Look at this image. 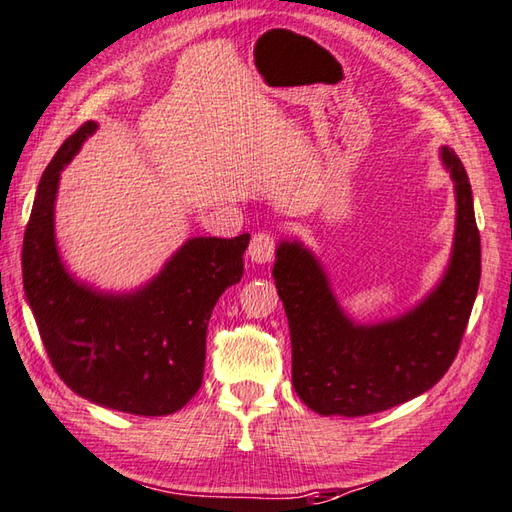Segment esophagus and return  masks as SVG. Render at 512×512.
Here are the masks:
<instances>
[{"label": "esophagus", "instance_id": "esophagus-1", "mask_svg": "<svg viewBox=\"0 0 512 512\" xmlns=\"http://www.w3.org/2000/svg\"><path fill=\"white\" fill-rule=\"evenodd\" d=\"M247 254H249V258H252V263H256V265L272 263L276 256L274 234H269V231H258V234H254L252 243H249Z\"/></svg>", "mask_w": 512, "mask_h": 512}]
</instances>
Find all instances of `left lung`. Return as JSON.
<instances>
[{
    "mask_svg": "<svg viewBox=\"0 0 512 512\" xmlns=\"http://www.w3.org/2000/svg\"><path fill=\"white\" fill-rule=\"evenodd\" d=\"M441 160L457 194L450 265L435 292L394 321L356 325L301 243L276 249L272 274L292 334V383L318 414L365 417L390 410L430 390L455 361L479 287L481 240L468 173L448 147Z\"/></svg>",
    "mask_w": 512,
    "mask_h": 512,
    "instance_id": "1",
    "label": "left lung"
}]
</instances>
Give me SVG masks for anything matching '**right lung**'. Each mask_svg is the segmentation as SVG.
<instances>
[{
	"label": "right lung",
	"mask_w": 512,
	"mask_h": 512,
	"mask_svg": "<svg viewBox=\"0 0 512 512\" xmlns=\"http://www.w3.org/2000/svg\"><path fill=\"white\" fill-rule=\"evenodd\" d=\"M95 129L86 122L66 138L37 185L22 249L26 301L48 359L73 392L111 410L162 417L200 388L211 310L243 276L249 234L187 240L133 294L77 283L57 254L53 205L60 171Z\"/></svg>",
	"instance_id": "right-lung-1"
}]
</instances>
